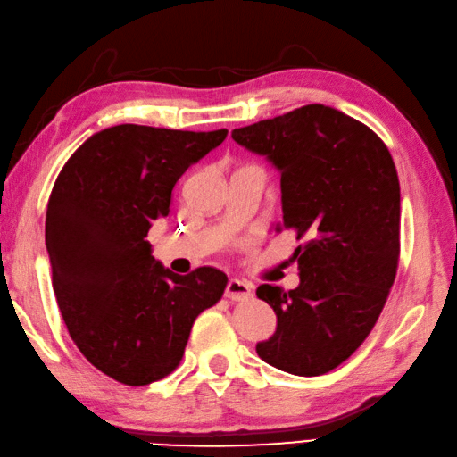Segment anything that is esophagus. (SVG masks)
Instances as JSON below:
<instances>
[{"label":"esophagus","mask_w":457,"mask_h":457,"mask_svg":"<svg viewBox=\"0 0 457 457\" xmlns=\"http://www.w3.org/2000/svg\"><path fill=\"white\" fill-rule=\"evenodd\" d=\"M225 295L230 302H245L250 295H253V286L246 282H240V280H237V278H232V280H228V284H227Z\"/></svg>","instance_id":"esophagus-1"}]
</instances>
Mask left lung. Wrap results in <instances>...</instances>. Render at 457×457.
Listing matches in <instances>:
<instances>
[{"label":"left lung","mask_w":457,"mask_h":457,"mask_svg":"<svg viewBox=\"0 0 457 457\" xmlns=\"http://www.w3.org/2000/svg\"><path fill=\"white\" fill-rule=\"evenodd\" d=\"M232 139L282 173V227L303 238L294 253L300 286L290 292L258 286L256 295L272 305L278 325L256 353L290 375H325L367 339L395 284V162L370 128L323 104L232 129Z\"/></svg>","instance_id":"1"}]
</instances>
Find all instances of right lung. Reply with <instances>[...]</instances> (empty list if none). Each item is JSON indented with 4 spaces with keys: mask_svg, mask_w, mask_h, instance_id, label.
<instances>
[{
    "mask_svg": "<svg viewBox=\"0 0 457 457\" xmlns=\"http://www.w3.org/2000/svg\"><path fill=\"white\" fill-rule=\"evenodd\" d=\"M227 134L112 126L54 181L45 220L53 290L82 355L118 383L144 386L173 372L197 315L225 292V272L173 274L145 238L170 215L177 179Z\"/></svg>",
    "mask_w": 457,
    "mask_h": 457,
    "instance_id": "add662e5",
    "label": "right lung"
}]
</instances>
